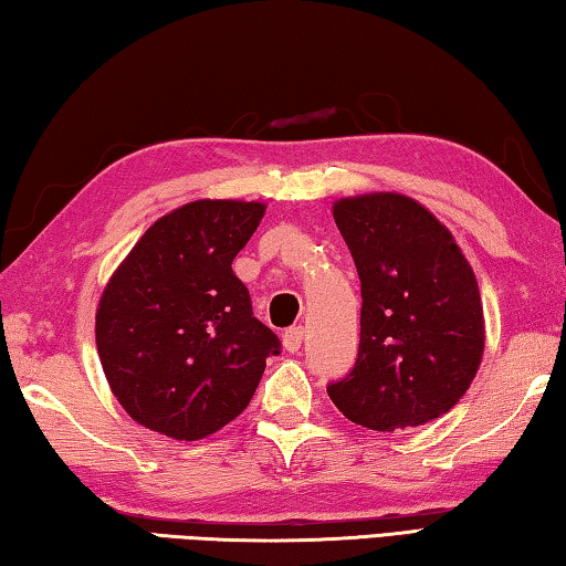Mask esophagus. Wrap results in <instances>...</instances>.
I'll return each mask as SVG.
<instances>
[{"label":"esophagus","instance_id":"1","mask_svg":"<svg viewBox=\"0 0 566 566\" xmlns=\"http://www.w3.org/2000/svg\"><path fill=\"white\" fill-rule=\"evenodd\" d=\"M302 342H304V329L302 327L286 329L284 337H282V344H284L286 352H300L302 349Z\"/></svg>","mask_w":566,"mask_h":566}]
</instances>
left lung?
I'll use <instances>...</instances> for the list:
<instances>
[{
  "label": "left lung",
  "instance_id": "1",
  "mask_svg": "<svg viewBox=\"0 0 566 566\" xmlns=\"http://www.w3.org/2000/svg\"><path fill=\"white\" fill-rule=\"evenodd\" d=\"M361 282L357 364L327 387L344 417L377 432L447 415L484 354L476 276L449 229L397 191L332 207Z\"/></svg>",
  "mask_w": 566,
  "mask_h": 566
}]
</instances>
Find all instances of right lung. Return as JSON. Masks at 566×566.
Returning a JSON list of instances; mask_svg holds the SVG:
<instances>
[{
    "label": "right lung",
    "instance_id": "add662e5",
    "mask_svg": "<svg viewBox=\"0 0 566 566\" xmlns=\"http://www.w3.org/2000/svg\"><path fill=\"white\" fill-rule=\"evenodd\" d=\"M264 209L189 202L159 217L109 276L94 334L112 395L137 424L197 442L254 397L280 339L252 314L232 262Z\"/></svg>",
    "mask_w": 566,
    "mask_h": 566
}]
</instances>
